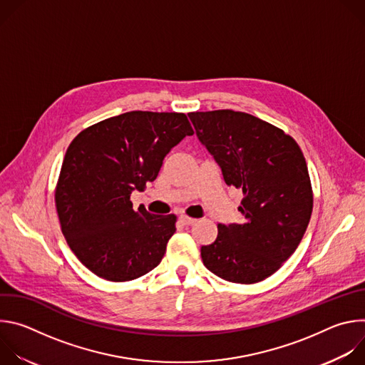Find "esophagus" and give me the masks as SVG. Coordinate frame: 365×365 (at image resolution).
Returning <instances> with one entry per match:
<instances>
[{"label": "esophagus", "mask_w": 365, "mask_h": 365, "mask_svg": "<svg viewBox=\"0 0 365 365\" xmlns=\"http://www.w3.org/2000/svg\"><path fill=\"white\" fill-rule=\"evenodd\" d=\"M179 221H180L183 225H186V227L196 224V220H195V218H190V217H187V215H180V217H179Z\"/></svg>", "instance_id": "obj_1"}]
</instances>
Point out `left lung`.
Segmentation results:
<instances>
[{"instance_id": "left-lung-1", "label": "left lung", "mask_w": 365, "mask_h": 365, "mask_svg": "<svg viewBox=\"0 0 365 365\" xmlns=\"http://www.w3.org/2000/svg\"><path fill=\"white\" fill-rule=\"evenodd\" d=\"M187 115L225 183L244 195L241 222L220 224L217 240L200 248L202 262L227 282H262L294 252L310 221L314 192L303 153L283 130L247 113Z\"/></svg>"}]
</instances>
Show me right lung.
Listing matches in <instances>:
<instances>
[{"mask_svg": "<svg viewBox=\"0 0 365 365\" xmlns=\"http://www.w3.org/2000/svg\"><path fill=\"white\" fill-rule=\"evenodd\" d=\"M193 130L183 113L131 111L99 121L69 144L55 190L68 245L101 279L128 282L158 267L176 215L133 210V190L159 175L166 154Z\"/></svg>", "mask_w": 365, "mask_h": 365, "instance_id": "right-lung-1", "label": "right lung"}]
</instances>
